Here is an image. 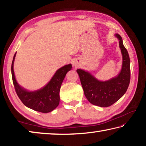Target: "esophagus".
Listing matches in <instances>:
<instances>
[{
    "instance_id": "34e87169",
    "label": "esophagus",
    "mask_w": 146,
    "mask_h": 146,
    "mask_svg": "<svg viewBox=\"0 0 146 146\" xmlns=\"http://www.w3.org/2000/svg\"><path fill=\"white\" fill-rule=\"evenodd\" d=\"M80 65V61L78 60H75L73 61V66H75V67H78V66Z\"/></svg>"
}]
</instances>
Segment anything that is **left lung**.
<instances>
[{
	"label": "left lung",
	"instance_id": "left-lung-1",
	"mask_svg": "<svg viewBox=\"0 0 146 146\" xmlns=\"http://www.w3.org/2000/svg\"><path fill=\"white\" fill-rule=\"evenodd\" d=\"M115 36L119 40L122 55V66L120 73L110 80L100 81L90 73L81 69L76 70L80 77L84 93L89 102L100 107H109L124 95L130 82V59L120 35Z\"/></svg>",
	"mask_w": 146,
	"mask_h": 146
}]
</instances>
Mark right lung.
Wrapping results in <instances>:
<instances>
[{
	"label": "right lung",
	"instance_id": "right-lung-1",
	"mask_svg": "<svg viewBox=\"0 0 146 146\" xmlns=\"http://www.w3.org/2000/svg\"><path fill=\"white\" fill-rule=\"evenodd\" d=\"M16 53L11 64V75L15 91L20 100L26 107L41 113H49L57 107L60 102V87L65 76L72 68L71 64H68L56 71L50 81L40 90L29 91L21 87L15 77L13 64Z\"/></svg>",
	"mask_w": 146,
	"mask_h": 146
}]
</instances>
